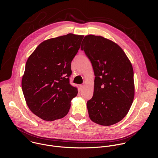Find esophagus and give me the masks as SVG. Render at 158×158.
Masks as SVG:
<instances>
[{
	"label": "esophagus",
	"instance_id": "34e87169",
	"mask_svg": "<svg viewBox=\"0 0 158 158\" xmlns=\"http://www.w3.org/2000/svg\"><path fill=\"white\" fill-rule=\"evenodd\" d=\"M84 87H85V85H84V84H81V85H79V89H80L81 91H82V90L84 88Z\"/></svg>",
	"mask_w": 158,
	"mask_h": 158
}]
</instances>
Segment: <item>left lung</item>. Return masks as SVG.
<instances>
[{
    "mask_svg": "<svg viewBox=\"0 0 158 158\" xmlns=\"http://www.w3.org/2000/svg\"><path fill=\"white\" fill-rule=\"evenodd\" d=\"M81 48L91 60L95 75L93 96L87 102L89 118L104 126L118 123L134 100L131 62L119 45L101 35H87Z\"/></svg>",
    "mask_w": 158,
    "mask_h": 158,
    "instance_id": "8db88e82",
    "label": "left lung"
}]
</instances>
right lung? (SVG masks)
<instances>
[{"instance_id": "1", "label": "right lung", "mask_w": 158, "mask_h": 158, "mask_svg": "<svg viewBox=\"0 0 158 158\" xmlns=\"http://www.w3.org/2000/svg\"><path fill=\"white\" fill-rule=\"evenodd\" d=\"M84 37L68 34L41 42L29 57L22 89L32 112L46 121L65 116L77 89L69 84L71 61Z\"/></svg>"}]
</instances>
